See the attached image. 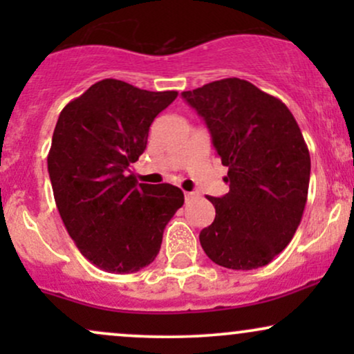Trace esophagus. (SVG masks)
I'll return each mask as SVG.
<instances>
[{
	"label": "esophagus",
	"mask_w": 354,
	"mask_h": 354,
	"mask_svg": "<svg viewBox=\"0 0 354 354\" xmlns=\"http://www.w3.org/2000/svg\"><path fill=\"white\" fill-rule=\"evenodd\" d=\"M194 196H196V193H194V191H186V193H185V198H186V201L193 200Z\"/></svg>",
	"instance_id": "esophagus-1"
}]
</instances>
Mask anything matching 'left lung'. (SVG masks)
I'll return each instance as SVG.
<instances>
[{
	"label": "left lung",
	"instance_id": "left-lung-1",
	"mask_svg": "<svg viewBox=\"0 0 354 354\" xmlns=\"http://www.w3.org/2000/svg\"><path fill=\"white\" fill-rule=\"evenodd\" d=\"M205 120L230 191L208 196L216 216L201 230L211 261L254 270L278 256L298 230L310 186L311 160L295 116L283 101L239 78L183 91Z\"/></svg>",
	"mask_w": 354,
	"mask_h": 354
}]
</instances>
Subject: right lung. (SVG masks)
Wrapping results in <instances>:
<instances>
[{"mask_svg":"<svg viewBox=\"0 0 354 354\" xmlns=\"http://www.w3.org/2000/svg\"><path fill=\"white\" fill-rule=\"evenodd\" d=\"M176 96L108 78L59 113L48 154L56 206L81 254L108 273H135L153 263L166 225L185 203L176 186L128 174L153 120Z\"/></svg>","mask_w":354,"mask_h":354,"instance_id":"1","label":"right lung"}]
</instances>
